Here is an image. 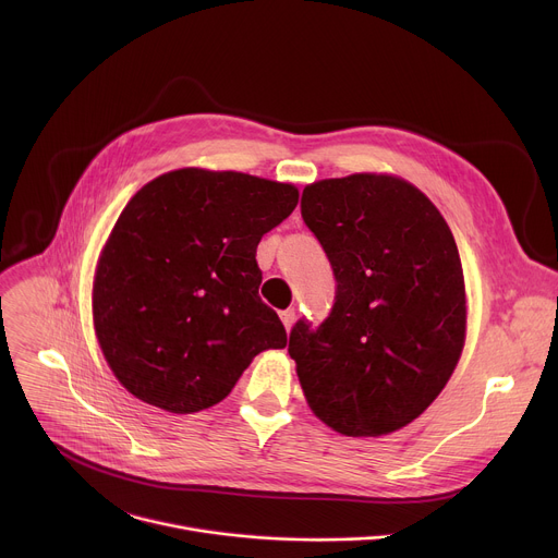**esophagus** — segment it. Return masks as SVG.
I'll return each mask as SVG.
<instances>
[{"instance_id":"34e87169","label":"esophagus","mask_w":558,"mask_h":558,"mask_svg":"<svg viewBox=\"0 0 558 558\" xmlns=\"http://www.w3.org/2000/svg\"><path fill=\"white\" fill-rule=\"evenodd\" d=\"M280 320H282L284 329L289 331V329L293 327V323H295V308H287V311H282V313H280Z\"/></svg>"}]
</instances>
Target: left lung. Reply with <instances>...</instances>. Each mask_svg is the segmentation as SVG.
Wrapping results in <instances>:
<instances>
[{
    "mask_svg": "<svg viewBox=\"0 0 558 558\" xmlns=\"http://www.w3.org/2000/svg\"><path fill=\"white\" fill-rule=\"evenodd\" d=\"M300 211L338 282L327 320L302 317L289 333L306 402L349 437L400 430L433 404L463 349L454 238L417 187L392 177L306 185Z\"/></svg>",
    "mask_w": 558,
    "mask_h": 558,
    "instance_id": "obj_1",
    "label": "left lung"
}]
</instances>
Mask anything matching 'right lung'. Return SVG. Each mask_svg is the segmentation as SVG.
<instances>
[{
	"label": "right lung",
	"mask_w": 558,
	"mask_h": 558,
	"mask_svg": "<svg viewBox=\"0 0 558 558\" xmlns=\"http://www.w3.org/2000/svg\"><path fill=\"white\" fill-rule=\"evenodd\" d=\"M295 205L293 185L194 168L136 192L93 291L101 351L134 397L198 413L225 400L260 351L287 347L258 295L256 247Z\"/></svg>",
	"instance_id": "obj_1"
}]
</instances>
